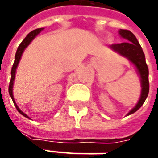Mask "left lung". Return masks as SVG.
Wrapping results in <instances>:
<instances>
[{
    "label": "left lung",
    "mask_w": 158,
    "mask_h": 158,
    "mask_svg": "<svg viewBox=\"0 0 158 158\" xmlns=\"http://www.w3.org/2000/svg\"><path fill=\"white\" fill-rule=\"evenodd\" d=\"M118 34L126 41L119 44H112L110 46V48L119 53L121 56L126 57L128 60H130L131 63L134 64L135 67L136 68L137 72L141 78V85H142L141 97L136 106L127 113V115H130L132 113L136 112L137 110L143 106V103L145 102L148 97L149 90V69L146 64L145 55L142 49V46H140L135 36L130 31L122 30V29L118 31Z\"/></svg>",
    "instance_id": "8db88e82"
}]
</instances>
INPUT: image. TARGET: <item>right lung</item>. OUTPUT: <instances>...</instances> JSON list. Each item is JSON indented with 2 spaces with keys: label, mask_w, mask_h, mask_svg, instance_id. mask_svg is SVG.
Here are the masks:
<instances>
[{
  "label": "right lung",
  "mask_w": 158,
  "mask_h": 158,
  "mask_svg": "<svg viewBox=\"0 0 158 158\" xmlns=\"http://www.w3.org/2000/svg\"><path fill=\"white\" fill-rule=\"evenodd\" d=\"M42 30H43V28H40V29H36V30H34V31H31V32H30V33L28 34L27 36L25 37V39L22 41V43L19 45L18 48H17V50H16V52H15V61H14L13 67H12V69H11V79H10V82H9V96L11 97V98H12V100H13V103H14L15 108H16V110L19 112V113H21L22 115H23L24 117H26V118H30L28 117L27 115H26L24 112H22L21 110L19 109V107L17 106V105L15 104V99H14V96H13V84H14V80H15V69H16V68H17V66H18V63H19V61H20V60H21L23 52V51H24V49H25V48L30 45V43H31V41L36 38V36L40 33Z\"/></svg>",
  "instance_id": "obj_1"
}]
</instances>
